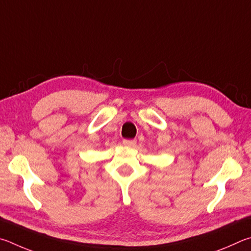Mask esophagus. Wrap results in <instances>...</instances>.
Segmentation results:
<instances>
[{
    "label": "esophagus",
    "instance_id": "esophagus-1",
    "mask_svg": "<svg viewBox=\"0 0 251 251\" xmlns=\"http://www.w3.org/2000/svg\"><path fill=\"white\" fill-rule=\"evenodd\" d=\"M135 143H137V140H123V144H125V146H126V147H134L135 146Z\"/></svg>",
    "mask_w": 251,
    "mask_h": 251
}]
</instances>
